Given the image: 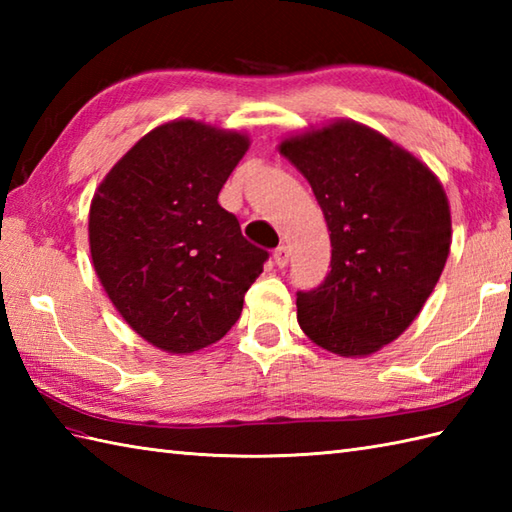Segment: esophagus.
Wrapping results in <instances>:
<instances>
[{
	"label": "esophagus",
	"mask_w": 512,
	"mask_h": 512,
	"mask_svg": "<svg viewBox=\"0 0 512 512\" xmlns=\"http://www.w3.org/2000/svg\"><path fill=\"white\" fill-rule=\"evenodd\" d=\"M273 257H275V264H277L279 268H286V266H288V259H290V250H288V246L281 244L279 248H275Z\"/></svg>",
	"instance_id": "obj_1"
}]
</instances>
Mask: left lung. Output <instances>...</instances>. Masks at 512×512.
I'll return each mask as SVG.
<instances>
[{
  "label": "left lung",
  "mask_w": 512,
  "mask_h": 512,
  "mask_svg": "<svg viewBox=\"0 0 512 512\" xmlns=\"http://www.w3.org/2000/svg\"><path fill=\"white\" fill-rule=\"evenodd\" d=\"M279 151L310 182L332 242L328 277L297 292L301 330L339 356L378 352L418 317L447 264V193L424 162L354 121Z\"/></svg>",
  "instance_id": "8db88e82"
}]
</instances>
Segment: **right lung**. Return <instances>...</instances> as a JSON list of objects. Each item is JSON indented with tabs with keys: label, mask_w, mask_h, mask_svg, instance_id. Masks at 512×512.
Returning a JSON list of instances; mask_svg holds the SVG:
<instances>
[{
	"label": "right lung",
	"mask_w": 512,
	"mask_h": 512,
	"mask_svg": "<svg viewBox=\"0 0 512 512\" xmlns=\"http://www.w3.org/2000/svg\"><path fill=\"white\" fill-rule=\"evenodd\" d=\"M248 136L195 121L151 129L94 193L96 275L136 334L169 354L220 341L268 253L217 204Z\"/></svg>",
	"instance_id": "1"
}]
</instances>
